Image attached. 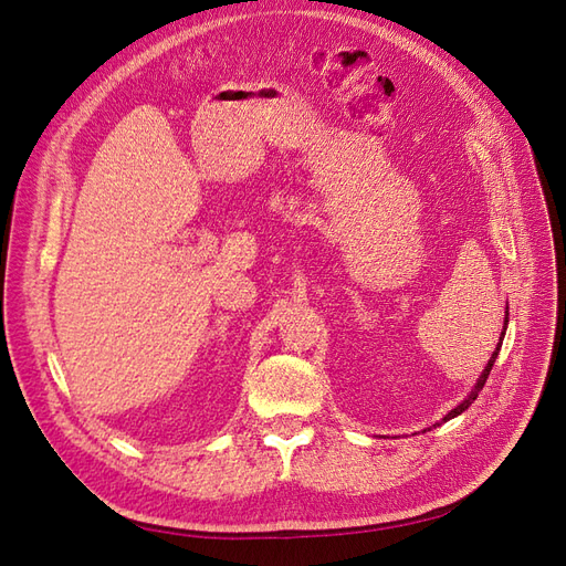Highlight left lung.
Returning a JSON list of instances; mask_svg holds the SVG:
<instances>
[{
    "instance_id": "left-lung-1",
    "label": "left lung",
    "mask_w": 566,
    "mask_h": 566,
    "mask_svg": "<svg viewBox=\"0 0 566 566\" xmlns=\"http://www.w3.org/2000/svg\"><path fill=\"white\" fill-rule=\"evenodd\" d=\"M505 331H507V312H505V325H503V333H501V339H499V345H495V352L491 354V358H489V364L484 366V370H482V375H479V378H476V385H474V389L468 394V397L465 399H462L453 410H451V413H447V416H443L441 418V422H449L451 418H458L460 413H465V410L474 403V399L479 397V391H482L484 389V382H486V378H489V373H491V368H493V364H495V358H499V352H501V345H503V339H505ZM439 424V422H437Z\"/></svg>"
}]
</instances>
